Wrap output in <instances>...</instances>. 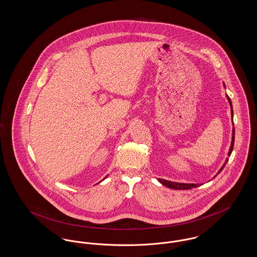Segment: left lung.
I'll list each match as a JSON object with an SVG mask.
<instances>
[{
  "label": "left lung",
  "instance_id": "8db88e82",
  "mask_svg": "<svg viewBox=\"0 0 257 257\" xmlns=\"http://www.w3.org/2000/svg\"><path fill=\"white\" fill-rule=\"evenodd\" d=\"M223 85H224V87H225V84L223 83ZM227 100H228V102H229V105H230V107H231V117H232V124H233V126H234V123H233V107H232V102H231V100H230V98L228 97L226 95ZM234 140H235V129H234V127H233V129H232V141H231V146H230V149H229V151H228V156H230L231 155V153H232V151H233V148H234ZM227 161H228V158H226V160H225V162H224V164L222 165V167L219 169V171L217 172V174L216 175H218L221 171H222V169L225 167L226 165ZM216 175L213 177V179L216 177ZM157 181H159L160 183H162L163 185H165L167 187H169V188H172V189H177V190H186V189H192V188H194V187H197V186H200V185H202L201 183L199 184V183H182V182H174V181H166V180H163V179H157Z\"/></svg>",
  "mask_w": 257,
  "mask_h": 257
}]
</instances>
